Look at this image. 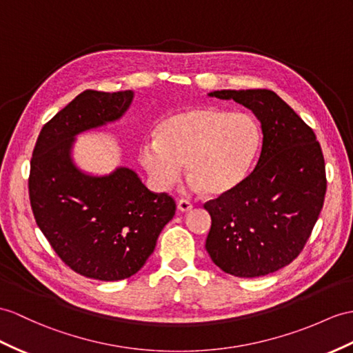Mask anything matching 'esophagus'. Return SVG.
Returning a JSON list of instances; mask_svg holds the SVG:
<instances>
[{"label": "esophagus", "instance_id": "34e87169", "mask_svg": "<svg viewBox=\"0 0 353 353\" xmlns=\"http://www.w3.org/2000/svg\"><path fill=\"white\" fill-rule=\"evenodd\" d=\"M178 210H179V211H183V212L190 211V210H193V203H192V202H188V201H185V199L178 201Z\"/></svg>", "mask_w": 353, "mask_h": 353}]
</instances>
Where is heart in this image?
<instances>
[{
	"instance_id": "obj_1",
	"label": "heart",
	"mask_w": 353,
	"mask_h": 353,
	"mask_svg": "<svg viewBox=\"0 0 353 353\" xmlns=\"http://www.w3.org/2000/svg\"><path fill=\"white\" fill-rule=\"evenodd\" d=\"M261 148V128L245 112L190 108L166 118L156 139L142 142L139 160L152 185L165 192L185 165L192 190L228 194L241 184Z\"/></svg>"
}]
</instances>
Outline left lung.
<instances>
[{
    "label": "left lung",
    "instance_id": "left-lung-1",
    "mask_svg": "<svg viewBox=\"0 0 353 353\" xmlns=\"http://www.w3.org/2000/svg\"><path fill=\"white\" fill-rule=\"evenodd\" d=\"M261 121L263 141L254 170L235 190L206 202L211 229L205 248L220 270L262 277L303 252L326 193L325 160L316 134L271 90H221Z\"/></svg>",
    "mask_w": 353,
    "mask_h": 353
}]
</instances>
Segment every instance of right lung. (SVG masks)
Masks as SVG:
<instances>
[{"instance_id":"right-lung-1","label":"right lung","mask_w":353,"mask_h":353,"mask_svg":"<svg viewBox=\"0 0 353 353\" xmlns=\"http://www.w3.org/2000/svg\"><path fill=\"white\" fill-rule=\"evenodd\" d=\"M133 91L87 90L43 125L32 151L30 202L37 226L61 261L83 277L117 281L147 262L175 216L168 193H152L136 172L83 174L72 160L76 134L117 121Z\"/></svg>"}]
</instances>
